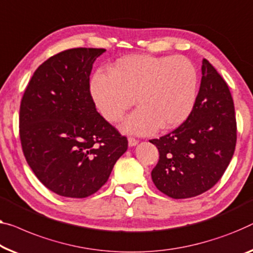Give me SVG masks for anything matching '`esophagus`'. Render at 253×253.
Returning a JSON list of instances; mask_svg holds the SVG:
<instances>
[{"label": "esophagus", "mask_w": 253, "mask_h": 253, "mask_svg": "<svg viewBox=\"0 0 253 253\" xmlns=\"http://www.w3.org/2000/svg\"><path fill=\"white\" fill-rule=\"evenodd\" d=\"M137 143H138V141H137L136 138H134V137H128V145H129V146L137 145Z\"/></svg>", "instance_id": "esophagus-1"}]
</instances>
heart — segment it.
I'll use <instances>...</instances> for the list:
<instances>
[{
	"mask_svg": "<svg viewBox=\"0 0 253 253\" xmlns=\"http://www.w3.org/2000/svg\"><path fill=\"white\" fill-rule=\"evenodd\" d=\"M90 93L109 123H118L134 104L124 123L126 133L145 135L158 128L182 125L193 111L198 93L197 69L184 56L129 55L96 73Z\"/></svg>",
	"mask_w": 253,
	"mask_h": 253,
	"instance_id": "obj_1",
	"label": "heart"
}]
</instances>
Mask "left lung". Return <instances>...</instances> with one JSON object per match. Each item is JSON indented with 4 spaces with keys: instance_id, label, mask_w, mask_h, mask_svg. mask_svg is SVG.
Returning <instances> with one entry per match:
<instances>
[{
    "instance_id": "obj_1",
    "label": "left lung",
    "mask_w": 253,
    "mask_h": 253,
    "mask_svg": "<svg viewBox=\"0 0 253 253\" xmlns=\"http://www.w3.org/2000/svg\"><path fill=\"white\" fill-rule=\"evenodd\" d=\"M193 111L178 128L151 139L159 161L151 176L172 199H187L210 190L224 175L236 145L234 102L226 82L208 60Z\"/></svg>"
}]
</instances>
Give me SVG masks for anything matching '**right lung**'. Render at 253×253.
I'll return each instance as SVG.
<instances>
[{
	"mask_svg": "<svg viewBox=\"0 0 253 253\" xmlns=\"http://www.w3.org/2000/svg\"><path fill=\"white\" fill-rule=\"evenodd\" d=\"M104 48H70L43 62L20 104L19 133L27 164L48 190L86 198L100 190L128 141L99 112L89 75Z\"/></svg>",
	"mask_w": 253,
	"mask_h": 253,
	"instance_id": "obj_1",
	"label": "right lung"
}]
</instances>
